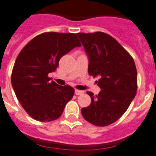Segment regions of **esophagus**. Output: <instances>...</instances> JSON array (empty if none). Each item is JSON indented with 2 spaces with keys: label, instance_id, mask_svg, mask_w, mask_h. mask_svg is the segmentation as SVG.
I'll list each match as a JSON object with an SVG mask.
<instances>
[{
  "label": "esophagus",
  "instance_id": "1",
  "mask_svg": "<svg viewBox=\"0 0 156 156\" xmlns=\"http://www.w3.org/2000/svg\"><path fill=\"white\" fill-rule=\"evenodd\" d=\"M75 94L76 95H81V94H83V91H82V90H75Z\"/></svg>",
  "mask_w": 156,
  "mask_h": 156
}]
</instances>
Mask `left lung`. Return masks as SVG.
I'll list each match as a JSON object with an SVG mask.
<instances>
[{
	"label": "left lung",
	"instance_id": "obj_1",
	"mask_svg": "<svg viewBox=\"0 0 156 156\" xmlns=\"http://www.w3.org/2000/svg\"><path fill=\"white\" fill-rule=\"evenodd\" d=\"M88 56V73L99 77L101 91L96 96L87 91L91 104L82 108L85 120L97 126H107L122 116L137 90L134 60L126 50L104 32L77 33Z\"/></svg>",
	"mask_w": 156,
	"mask_h": 156
}]
</instances>
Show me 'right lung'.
I'll list each match as a JSON object with an SVG mask.
<instances>
[{
	"instance_id": "1",
	"label": "right lung",
	"mask_w": 156,
	"mask_h": 156,
	"mask_svg": "<svg viewBox=\"0 0 156 156\" xmlns=\"http://www.w3.org/2000/svg\"><path fill=\"white\" fill-rule=\"evenodd\" d=\"M80 42L74 33L46 32L32 39L18 55L12 73V86L18 101L33 119L52 121L62 115L74 90L61 86L48 74L59 59Z\"/></svg>"
}]
</instances>
